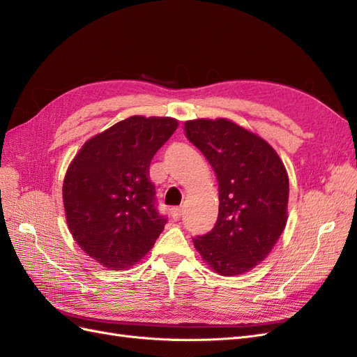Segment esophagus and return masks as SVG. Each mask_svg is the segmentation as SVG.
<instances>
[{"instance_id":"1","label":"esophagus","mask_w":357,"mask_h":357,"mask_svg":"<svg viewBox=\"0 0 357 357\" xmlns=\"http://www.w3.org/2000/svg\"><path fill=\"white\" fill-rule=\"evenodd\" d=\"M181 214H183V208L181 207L171 208V215H172V219H174V220H178L181 218Z\"/></svg>"}]
</instances>
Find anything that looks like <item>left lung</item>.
Segmentation results:
<instances>
[{"label": "left lung", "mask_w": 357, "mask_h": 357, "mask_svg": "<svg viewBox=\"0 0 357 357\" xmlns=\"http://www.w3.org/2000/svg\"><path fill=\"white\" fill-rule=\"evenodd\" d=\"M185 131L219 181L218 222L193 244L220 275L250 271L284 231L289 177L283 162L265 139L228 119L189 121Z\"/></svg>", "instance_id": "left-lung-1"}]
</instances>
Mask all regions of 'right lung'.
Returning a JSON list of instances; mask_svg holds the SVG:
<instances>
[{"instance_id": "1", "label": "right lung", "mask_w": 357, "mask_h": 357, "mask_svg": "<svg viewBox=\"0 0 357 357\" xmlns=\"http://www.w3.org/2000/svg\"><path fill=\"white\" fill-rule=\"evenodd\" d=\"M177 126L172 117L131 116L91 138L68 167L62 188L68 228L102 266L135 265L164 231L149 168Z\"/></svg>"}]
</instances>
